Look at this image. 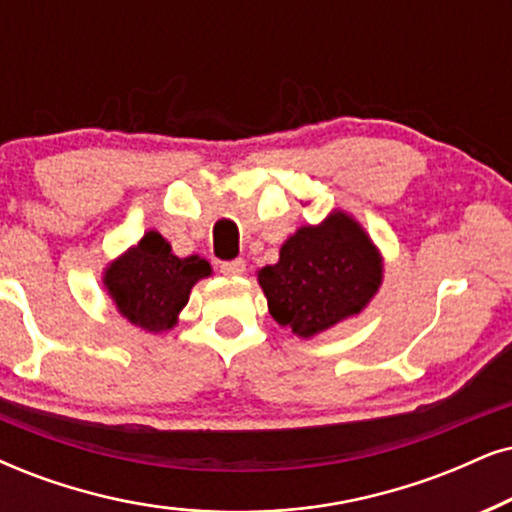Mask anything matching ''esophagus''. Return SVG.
<instances>
[{
  "mask_svg": "<svg viewBox=\"0 0 512 512\" xmlns=\"http://www.w3.org/2000/svg\"><path fill=\"white\" fill-rule=\"evenodd\" d=\"M222 274L224 276H241L245 271V260H231V262H222Z\"/></svg>",
  "mask_w": 512,
  "mask_h": 512,
  "instance_id": "1",
  "label": "esophagus"
}]
</instances>
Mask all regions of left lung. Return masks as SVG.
I'll use <instances>...</instances> for the list:
<instances>
[{"label": "left lung", "instance_id": "obj_1", "mask_svg": "<svg viewBox=\"0 0 512 512\" xmlns=\"http://www.w3.org/2000/svg\"><path fill=\"white\" fill-rule=\"evenodd\" d=\"M383 255L345 210L304 224L278 250V262L257 271L269 314L297 338H314L359 316L383 286Z\"/></svg>", "mask_w": 512, "mask_h": 512}]
</instances>
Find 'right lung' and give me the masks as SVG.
I'll list each match as a JSON object with an SVG mask.
<instances>
[{
	"label": "right lung",
	"mask_w": 512,
	"mask_h": 512,
	"mask_svg": "<svg viewBox=\"0 0 512 512\" xmlns=\"http://www.w3.org/2000/svg\"><path fill=\"white\" fill-rule=\"evenodd\" d=\"M210 274L205 257H177L167 238L146 231L137 245L106 264L101 281L129 323L148 333H165L177 326L193 286Z\"/></svg>",
	"instance_id": "right-lung-1"
}]
</instances>
